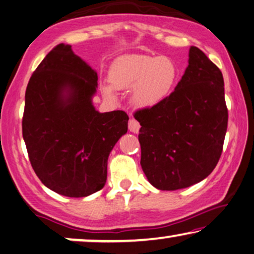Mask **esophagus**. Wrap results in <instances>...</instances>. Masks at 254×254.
<instances>
[{
  "label": "esophagus",
  "mask_w": 254,
  "mask_h": 254,
  "mask_svg": "<svg viewBox=\"0 0 254 254\" xmlns=\"http://www.w3.org/2000/svg\"><path fill=\"white\" fill-rule=\"evenodd\" d=\"M128 128H129V130L131 132H135V134H137V132L139 131V123L136 122L135 119H130L129 123H128Z\"/></svg>",
  "instance_id": "obj_1"
}]
</instances>
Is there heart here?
Returning a JSON list of instances; mask_svg holds the SVG:
<instances>
[{
    "label": "heart",
    "instance_id": "obj_1",
    "mask_svg": "<svg viewBox=\"0 0 254 254\" xmlns=\"http://www.w3.org/2000/svg\"><path fill=\"white\" fill-rule=\"evenodd\" d=\"M109 83L100 85L104 99L115 101L116 89H129V100L137 108H151L170 96L176 87L179 69L173 59L154 56H125L109 69Z\"/></svg>",
    "mask_w": 254,
    "mask_h": 254
}]
</instances>
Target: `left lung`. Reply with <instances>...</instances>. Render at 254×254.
<instances>
[{"label":"left lung","mask_w":254,"mask_h":254,"mask_svg":"<svg viewBox=\"0 0 254 254\" xmlns=\"http://www.w3.org/2000/svg\"><path fill=\"white\" fill-rule=\"evenodd\" d=\"M140 166L155 189L176 190L203 181L222 152L228 111L220 69L190 46L189 65L163 102L135 112Z\"/></svg>","instance_id":"1"}]
</instances>
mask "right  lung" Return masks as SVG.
I'll return each instance as SVG.
<instances>
[{"mask_svg":"<svg viewBox=\"0 0 254 254\" xmlns=\"http://www.w3.org/2000/svg\"><path fill=\"white\" fill-rule=\"evenodd\" d=\"M96 88V71L68 44L51 51L27 85L22 136L29 161L43 184L64 196L103 189L109 154L128 129L126 112L94 108Z\"/></svg>","mask_w":254,"mask_h":254,"instance_id":"add662e5","label":"right lung"}]
</instances>
